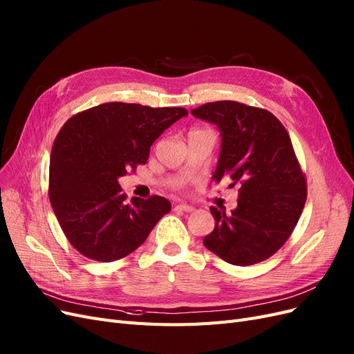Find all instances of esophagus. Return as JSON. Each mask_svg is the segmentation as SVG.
<instances>
[{
	"label": "esophagus",
	"mask_w": 354,
	"mask_h": 354,
	"mask_svg": "<svg viewBox=\"0 0 354 354\" xmlns=\"http://www.w3.org/2000/svg\"><path fill=\"white\" fill-rule=\"evenodd\" d=\"M176 210H180V212H187V213H191L196 209H194L192 206H189V204H178V206L175 207Z\"/></svg>",
	"instance_id": "esophagus-1"
}]
</instances>
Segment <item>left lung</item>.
Instances as JSON below:
<instances>
[{
  "label": "left lung",
  "instance_id": "1",
  "mask_svg": "<svg viewBox=\"0 0 354 354\" xmlns=\"http://www.w3.org/2000/svg\"><path fill=\"white\" fill-rule=\"evenodd\" d=\"M191 113L222 132L213 179L241 185L235 210L210 207L216 223L204 245L235 266L269 259L292 234L307 198L306 175L287 129L270 111L238 101L207 102Z\"/></svg>",
  "mask_w": 354,
  "mask_h": 354
}]
</instances>
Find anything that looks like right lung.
<instances>
[{"mask_svg": "<svg viewBox=\"0 0 354 354\" xmlns=\"http://www.w3.org/2000/svg\"><path fill=\"white\" fill-rule=\"evenodd\" d=\"M188 110L104 102L76 113L51 150L48 197L69 243L95 261H115L138 248L170 212L165 197L127 203L119 178L145 165L150 147Z\"/></svg>", "mask_w": 354, "mask_h": 354, "instance_id": "right-lung-1", "label": "right lung"}]
</instances>
